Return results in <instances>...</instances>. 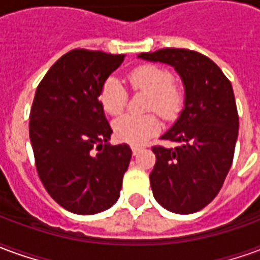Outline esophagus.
<instances>
[{"instance_id": "esophagus-1", "label": "esophagus", "mask_w": 260, "mask_h": 260, "mask_svg": "<svg viewBox=\"0 0 260 260\" xmlns=\"http://www.w3.org/2000/svg\"><path fill=\"white\" fill-rule=\"evenodd\" d=\"M131 149H132V153H134V154H138V153L141 152L142 147L138 146V145H132V146H131Z\"/></svg>"}]
</instances>
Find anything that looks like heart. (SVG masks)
I'll list each match as a JSON object with an SVG mask.
<instances>
[{
  "label": "heart",
  "instance_id": "1",
  "mask_svg": "<svg viewBox=\"0 0 260 260\" xmlns=\"http://www.w3.org/2000/svg\"><path fill=\"white\" fill-rule=\"evenodd\" d=\"M131 85L138 90L150 93L147 110H156L164 118H175L184 106V93L173 83V75L157 65H142L129 74ZM128 93L122 82L110 76L100 89L99 100L111 115H118L126 106ZM114 135L118 141L141 145L160 129V121L154 114H126L114 121Z\"/></svg>",
  "mask_w": 260,
  "mask_h": 260
}]
</instances>
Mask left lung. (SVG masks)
I'll return each instance as SVG.
<instances>
[{"instance_id":"obj_1","label":"left lung","mask_w":260,"mask_h":260,"mask_svg":"<svg viewBox=\"0 0 260 260\" xmlns=\"http://www.w3.org/2000/svg\"><path fill=\"white\" fill-rule=\"evenodd\" d=\"M139 58L175 69L184 85V108L161 139L177 147L154 146L149 175L154 199L170 212L191 214L221 189L233 164L238 113L233 86L206 55L185 48L142 53Z\"/></svg>"}]
</instances>
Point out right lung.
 I'll list each match as a JSON object with an SVG mask.
<instances>
[{"label": "right lung", "mask_w": 260, "mask_h": 260, "mask_svg": "<svg viewBox=\"0 0 260 260\" xmlns=\"http://www.w3.org/2000/svg\"><path fill=\"white\" fill-rule=\"evenodd\" d=\"M124 54L72 50L37 86L29 136L43 185L76 214L104 212L118 201L132 150L111 146L113 129L99 100L104 80Z\"/></svg>", "instance_id": "right-lung-1"}]
</instances>
